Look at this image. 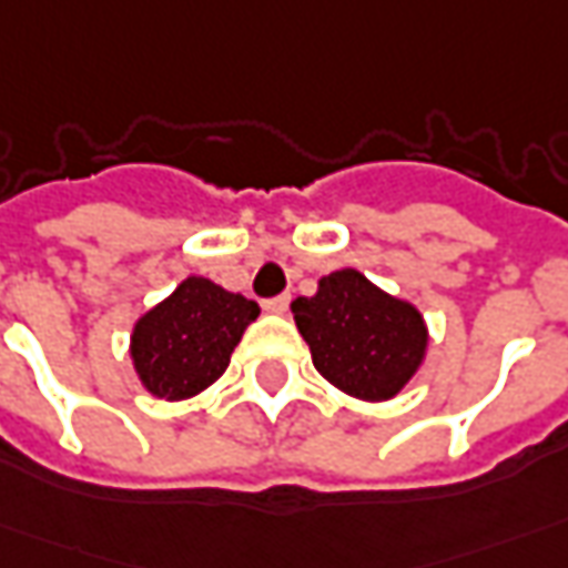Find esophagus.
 Masks as SVG:
<instances>
[{"label":"esophagus","instance_id":"34e87169","mask_svg":"<svg viewBox=\"0 0 568 568\" xmlns=\"http://www.w3.org/2000/svg\"><path fill=\"white\" fill-rule=\"evenodd\" d=\"M287 306H291V296H287V293L272 296V300H265V303H262V308H265V312H272V315H284Z\"/></svg>","mask_w":568,"mask_h":568}]
</instances>
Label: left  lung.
<instances>
[{
  "mask_svg": "<svg viewBox=\"0 0 568 568\" xmlns=\"http://www.w3.org/2000/svg\"><path fill=\"white\" fill-rule=\"evenodd\" d=\"M291 312L315 371L352 398L389 402L426 362L429 327L420 308L381 291L358 268L324 275Z\"/></svg>",
  "mask_w": 568,
  "mask_h": 568,
  "instance_id": "obj_1",
  "label": "left lung"
}]
</instances>
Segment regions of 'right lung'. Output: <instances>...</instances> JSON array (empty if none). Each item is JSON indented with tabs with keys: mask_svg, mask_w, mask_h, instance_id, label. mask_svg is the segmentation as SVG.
Returning <instances> with one entry per match:
<instances>
[{
	"mask_svg": "<svg viewBox=\"0 0 568 568\" xmlns=\"http://www.w3.org/2000/svg\"><path fill=\"white\" fill-rule=\"evenodd\" d=\"M256 318L253 300L210 277L187 275L132 324L129 358L135 377L154 398H194L225 374L234 346Z\"/></svg>",
	"mask_w": 568,
	"mask_h": 568,
	"instance_id": "obj_1",
	"label": "right lung"
}]
</instances>
